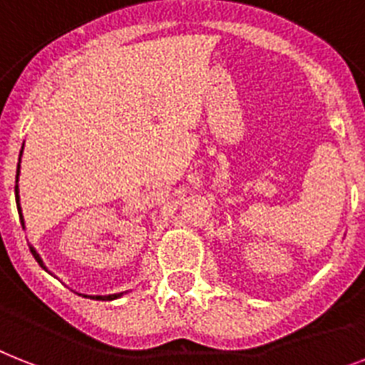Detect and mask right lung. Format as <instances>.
Here are the masks:
<instances>
[{"instance_id":"right-lung-1","label":"right lung","mask_w":365,"mask_h":365,"mask_svg":"<svg viewBox=\"0 0 365 365\" xmlns=\"http://www.w3.org/2000/svg\"><path fill=\"white\" fill-rule=\"evenodd\" d=\"M22 152H24V144H22V150H20V157H19V167H16V185H14V197H16V208H19V215H20V223H22V227H24V217H22V208H20V189H19V176H20V161H22ZM29 251H31V255H34L35 257V260H37L38 262V266H41V268L43 269H46V272H48V274H52V272H50L48 268H46V266H44V262H43V259H41V255L37 253V251H35V247L34 245H29ZM127 292V290H125ZM125 292H115V294H105V296H101V294H80V296H84V298H91V300H115V298H121V296L125 294Z\"/></svg>"}]
</instances>
